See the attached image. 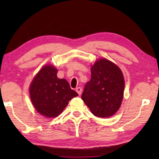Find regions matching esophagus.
I'll list each match as a JSON object with an SVG mask.
<instances>
[{"instance_id":"esophagus-1","label":"esophagus","mask_w":159,"mask_h":159,"mask_svg":"<svg viewBox=\"0 0 159 159\" xmlns=\"http://www.w3.org/2000/svg\"><path fill=\"white\" fill-rule=\"evenodd\" d=\"M82 88H80V87H78V88H76V92H77L78 94L80 95L82 93Z\"/></svg>"}]
</instances>
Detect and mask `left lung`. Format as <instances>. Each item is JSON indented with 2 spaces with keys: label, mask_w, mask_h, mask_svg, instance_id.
Returning a JSON list of instances; mask_svg holds the SVG:
<instances>
[{
  "label": "left lung",
  "mask_w": 159,
  "mask_h": 159,
  "mask_svg": "<svg viewBox=\"0 0 159 159\" xmlns=\"http://www.w3.org/2000/svg\"><path fill=\"white\" fill-rule=\"evenodd\" d=\"M124 89L125 79L119 67L100 58L91 66V79L84 86L82 99L95 116L110 117L120 108Z\"/></svg>",
  "instance_id": "1"
}]
</instances>
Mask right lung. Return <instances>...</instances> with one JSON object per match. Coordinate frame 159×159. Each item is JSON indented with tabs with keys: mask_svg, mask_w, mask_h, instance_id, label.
Listing matches in <instances>:
<instances>
[{
	"mask_svg": "<svg viewBox=\"0 0 159 159\" xmlns=\"http://www.w3.org/2000/svg\"><path fill=\"white\" fill-rule=\"evenodd\" d=\"M57 69L45 65L37 74L30 86V99L39 114L48 118L56 117L78 94L65 79L57 77Z\"/></svg>",
	"mask_w": 159,
	"mask_h": 159,
	"instance_id": "right-lung-1",
	"label": "right lung"
}]
</instances>
